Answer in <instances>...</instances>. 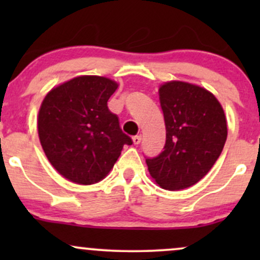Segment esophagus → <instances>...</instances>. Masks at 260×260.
Returning a JSON list of instances; mask_svg holds the SVG:
<instances>
[{
	"label": "esophagus",
	"instance_id": "obj_1",
	"mask_svg": "<svg viewBox=\"0 0 260 260\" xmlns=\"http://www.w3.org/2000/svg\"><path fill=\"white\" fill-rule=\"evenodd\" d=\"M133 143H134V145H138L140 142H142V137L140 136H134L133 137Z\"/></svg>",
	"mask_w": 260,
	"mask_h": 260
}]
</instances>
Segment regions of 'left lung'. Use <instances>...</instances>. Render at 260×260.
<instances>
[{"mask_svg":"<svg viewBox=\"0 0 260 260\" xmlns=\"http://www.w3.org/2000/svg\"><path fill=\"white\" fill-rule=\"evenodd\" d=\"M166 143L147 159L154 181L164 189L180 190L201 181L221 154L228 123L217 99L201 86L172 80L159 89Z\"/></svg>","mask_w":260,"mask_h":260,"instance_id":"1","label":"left lung"}]
</instances>
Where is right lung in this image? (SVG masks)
<instances>
[{"mask_svg":"<svg viewBox=\"0 0 260 260\" xmlns=\"http://www.w3.org/2000/svg\"><path fill=\"white\" fill-rule=\"evenodd\" d=\"M117 86L105 77L80 76L53 88L41 104V147L58 174L74 183L105 178L123 145L133 143L107 107Z\"/></svg>","mask_w":260,"mask_h":260,"instance_id":"obj_1","label":"right lung"}]
</instances>
